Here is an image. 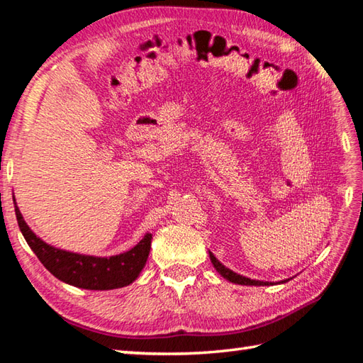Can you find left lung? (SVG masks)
Wrapping results in <instances>:
<instances>
[{
	"label": "left lung",
	"mask_w": 363,
	"mask_h": 363,
	"mask_svg": "<svg viewBox=\"0 0 363 363\" xmlns=\"http://www.w3.org/2000/svg\"><path fill=\"white\" fill-rule=\"evenodd\" d=\"M209 259H211L214 269L220 273V275L228 279L230 283H235V284H240V286H273V284H284L287 283V281H291L292 278H287L284 281H278V283H272V281H259V279H252V278H247V277H242L239 275V273L230 270L228 267H225V265L217 259V257L209 252Z\"/></svg>",
	"instance_id": "8db88e82"
}]
</instances>
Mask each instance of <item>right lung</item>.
<instances>
[{
	"mask_svg": "<svg viewBox=\"0 0 363 363\" xmlns=\"http://www.w3.org/2000/svg\"><path fill=\"white\" fill-rule=\"evenodd\" d=\"M13 206L20 231L32 252L55 278L69 286L86 289V291H111V289L125 287L140 277L146 265L152 235L144 236L133 248L113 256L72 253L40 239L23 219L15 197Z\"/></svg>",
	"mask_w": 363,
	"mask_h": 363,
	"instance_id": "obj_1",
	"label": "right lung"
}]
</instances>
